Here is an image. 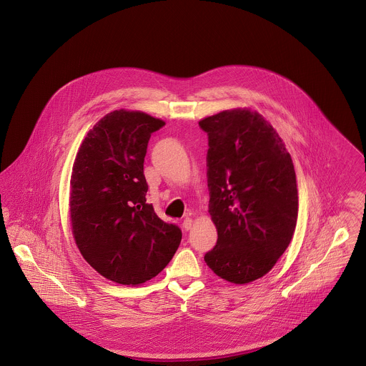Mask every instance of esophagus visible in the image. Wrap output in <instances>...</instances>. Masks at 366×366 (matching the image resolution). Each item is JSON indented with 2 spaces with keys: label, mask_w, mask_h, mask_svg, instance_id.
I'll list each match as a JSON object with an SVG mask.
<instances>
[{
  "label": "esophagus",
  "mask_w": 366,
  "mask_h": 366,
  "mask_svg": "<svg viewBox=\"0 0 366 366\" xmlns=\"http://www.w3.org/2000/svg\"><path fill=\"white\" fill-rule=\"evenodd\" d=\"M183 227H184L186 231L192 229V227H193V219H192L190 217H186V218L183 219Z\"/></svg>",
  "instance_id": "esophagus-1"
}]
</instances>
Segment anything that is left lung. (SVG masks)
<instances>
[{
  "instance_id": "obj_1",
  "label": "left lung",
  "mask_w": 366,
  "mask_h": 366,
  "mask_svg": "<svg viewBox=\"0 0 366 366\" xmlns=\"http://www.w3.org/2000/svg\"><path fill=\"white\" fill-rule=\"evenodd\" d=\"M199 125L209 135V212L218 234L204 261L229 283H251L276 264L295 235V164L258 111L224 109Z\"/></svg>"
}]
</instances>
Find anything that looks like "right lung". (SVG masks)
Returning a JSON list of instances; mask_svg holds the SVG:
<instances>
[{
  "label": "right lung",
  "mask_w": 366,
  "mask_h": 366,
  "mask_svg": "<svg viewBox=\"0 0 366 366\" xmlns=\"http://www.w3.org/2000/svg\"><path fill=\"white\" fill-rule=\"evenodd\" d=\"M163 125L142 111H111L87 132L73 163V238L87 263L115 283L155 277L182 241L180 228L147 204L144 160L151 134Z\"/></svg>",
  "instance_id": "right-lung-1"
}]
</instances>
